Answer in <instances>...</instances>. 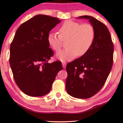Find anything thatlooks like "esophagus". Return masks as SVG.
<instances>
[{
  "label": "esophagus",
  "instance_id": "esophagus-1",
  "mask_svg": "<svg viewBox=\"0 0 123 123\" xmlns=\"http://www.w3.org/2000/svg\"><path fill=\"white\" fill-rule=\"evenodd\" d=\"M62 66H63V68H65L66 65V62H64V61L62 62Z\"/></svg>",
  "mask_w": 123,
  "mask_h": 123
}]
</instances>
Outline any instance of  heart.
I'll return each mask as SVG.
<instances>
[{"mask_svg": "<svg viewBox=\"0 0 123 123\" xmlns=\"http://www.w3.org/2000/svg\"><path fill=\"white\" fill-rule=\"evenodd\" d=\"M95 32L90 24H81L68 20L65 21L59 29V35L50 33L47 36L49 44L55 51H59L63 41H66L65 49L57 54L61 61H69L76 55L81 57L90 50L94 43Z\"/></svg>", "mask_w": 123, "mask_h": 123, "instance_id": "obj_1", "label": "heart"}]
</instances>
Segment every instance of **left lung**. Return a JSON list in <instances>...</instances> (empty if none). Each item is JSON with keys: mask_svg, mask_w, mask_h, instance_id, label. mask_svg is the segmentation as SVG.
<instances>
[{"mask_svg": "<svg viewBox=\"0 0 123 123\" xmlns=\"http://www.w3.org/2000/svg\"><path fill=\"white\" fill-rule=\"evenodd\" d=\"M77 18L88 19L95 36L90 50L66 65V89L72 97L86 99L97 94L106 81L112 67L114 47L109 31L102 22L89 15Z\"/></svg>", "mask_w": 123, "mask_h": 123, "instance_id": "1", "label": "left lung"}]
</instances>
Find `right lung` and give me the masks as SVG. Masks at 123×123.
<instances>
[{"label": "right lung", "instance_id": "1", "mask_svg": "<svg viewBox=\"0 0 123 123\" xmlns=\"http://www.w3.org/2000/svg\"><path fill=\"white\" fill-rule=\"evenodd\" d=\"M60 22L55 17L37 15L21 24L15 32L10 49V65L15 83L26 95L47 94L58 72L63 69L58 61L48 62L54 54L48 35Z\"/></svg>", "mask_w": 123, "mask_h": 123}]
</instances>
